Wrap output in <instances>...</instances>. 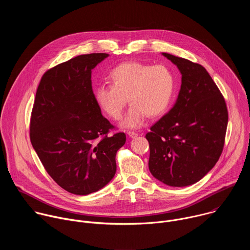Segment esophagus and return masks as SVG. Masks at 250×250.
<instances>
[{"label": "esophagus", "instance_id": "34e87169", "mask_svg": "<svg viewBox=\"0 0 250 250\" xmlns=\"http://www.w3.org/2000/svg\"><path fill=\"white\" fill-rule=\"evenodd\" d=\"M127 135H128L129 137H131V138H135V137L138 136V133L135 132V131H128V132H127Z\"/></svg>", "mask_w": 250, "mask_h": 250}]
</instances>
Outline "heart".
Instances as JSON below:
<instances>
[{
    "label": "heart",
    "mask_w": 250,
    "mask_h": 250,
    "mask_svg": "<svg viewBox=\"0 0 250 250\" xmlns=\"http://www.w3.org/2000/svg\"><path fill=\"white\" fill-rule=\"evenodd\" d=\"M109 79L111 85L96 89V102L109 117L120 120L127 96L130 106L122 125L128 128L140 127L147 116L163 115L176 91V77L165 65L125 62L112 69Z\"/></svg>",
    "instance_id": "1"
}]
</instances>
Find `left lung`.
<instances>
[{
    "instance_id": "left-lung-1",
    "label": "left lung",
    "mask_w": 250,
    "mask_h": 250,
    "mask_svg": "<svg viewBox=\"0 0 250 250\" xmlns=\"http://www.w3.org/2000/svg\"><path fill=\"white\" fill-rule=\"evenodd\" d=\"M179 69L181 88L171 110L150 127V173L172 187L197 183L216 165L224 148L226 101L208 71L188 59L162 53Z\"/></svg>"
}]
</instances>
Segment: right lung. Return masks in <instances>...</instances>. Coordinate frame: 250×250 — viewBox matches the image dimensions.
Here are the masks:
<instances>
[{"instance_id":"1","label":"right lung","mask_w":250,"mask_h":250,"mask_svg":"<svg viewBox=\"0 0 250 250\" xmlns=\"http://www.w3.org/2000/svg\"><path fill=\"white\" fill-rule=\"evenodd\" d=\"M106 53L76 56L43 74L30 118L33 149L64 190L88 195L116 174V154L125 134L108 135L114 126L103 117L92 89V70Z\"/></svg>"}]
</instances>
